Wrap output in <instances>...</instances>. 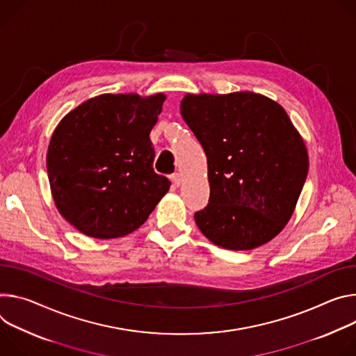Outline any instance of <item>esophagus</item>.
<instances>
[{"label": "esophagus", "instance_id": "esophagus-1", "mask_svg": "<svg viewBox=\"0 0 356 356\" xmlns=\"http://www.w3.org/2000/svg\"><path fill=\"white\" fill-rule=\"evenodd\" d=\"M171 179H172V182H174L175 186H179L181 182H182V177H181V174H178V172L172 174V175H171Z\"/></svg>", "mask_w": 356, "mask_h": 356}]
</instances>
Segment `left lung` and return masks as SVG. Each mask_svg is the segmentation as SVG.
Listing matches in <instances>:
<instances>
[{
	"instance_id": "1",
	"label": "left lung",
	"mask_w": 356,
	"mask_h": 356,
	"mask_svg": "<svg viewBox=\"0 0 356 356\" xmlns=\"http://www.w3.org/2000/svg\"><path fill=\"white\" fill-rule=\"evenodd\" d=\"M181 114L208 160L209 204L195 212L196 225L229 250L270 242L290 220L308 174L305 144L286 110L252 92L188 93Z\"/></svg>"
}]
</instances>
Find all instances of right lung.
Returning a JSON list of instances; mask_svg holds the SVG:
<instances>
[{
    "label": "right lung",
    "mask_w": 356,
    "mask_h": 356,
    "mask_svg": "<svg viewBox=\"0 0 356 356\" xmlns=\"http://www.w3.org/2000/svg\"><path fill=\"white\" fill-rule=\"evenodd\" d=\"M165 95H100L67 113L55 129L47 170L55 205L96 239L138 229L171 182L152 168L149 133Z\"/></svg>",
    "instance_id": "1"
}]
</instances>
